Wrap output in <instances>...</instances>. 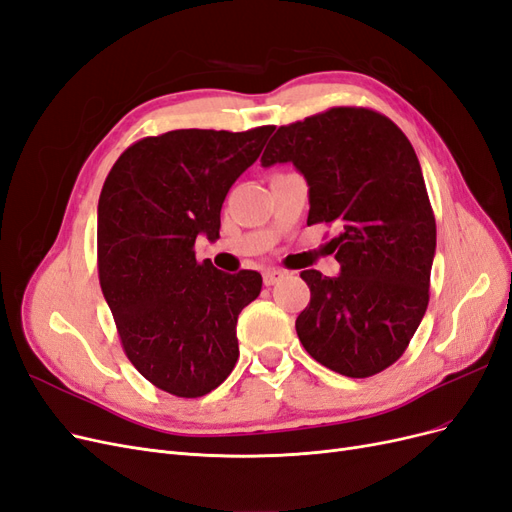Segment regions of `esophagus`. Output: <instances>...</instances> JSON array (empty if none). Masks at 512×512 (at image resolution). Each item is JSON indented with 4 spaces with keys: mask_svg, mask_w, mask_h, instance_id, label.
Here are the masks:
<instances>
[{
    "mask_svg": "<svg viewBox=\"0 0 512 512\" xmlns=\"http://www.w3.org/2000/svg\"><path fill=\"white\" fill-rule=\"evenodd\" d=\"M286 277L284 271H277V269H269L262 273V280H265V286H275L277 282H282Z\"/></svg>",
    "mask_w": 512,
    "mask_h": 512,
    "instance_id": "esophagus-1",
    "label": "esophagus"
}]
</instances>
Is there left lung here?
Here are the masks:
<instances>
[{
  "instance_id": "left-lung-1",
  "label": "left lung",
  "mask_w": 512,
  "mask_h": 512,
  "mask_svg": "<svg viewBox=\"0 0 512 512\" xmlns=\"http://www.w3.org/2000/svg\"><path fill=\"white\" fill-rule=\"evenodd\" d=\"M262 166L292 162L309 185L307 226L335 224L339 275L303 271L312 299L297 318L303 348L348 378L406 352L429 303L436 218L416 153L376 111L335 106L273 134Z\"/></svg>"
}]
</instances>
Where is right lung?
Masks as SVG:
<instances>
[{"instance_id":"obj_1","label":"right lung","mask_w":512,"mask_h":512,"mask_svg":"<svg viewBox=\"0 0 512 512\" xmlns=\"http://www.w3.org/2000/svg\"><path fill=\"white\" fill-rule=\"evenodd\" d=\"M275 128L173 130L121 153L98 203V275L130 363L153 386L203 397L239 359L237 318L262 288L256 271L198 262L220 239L228 190Z\"/></svg>"}]
</instances>
